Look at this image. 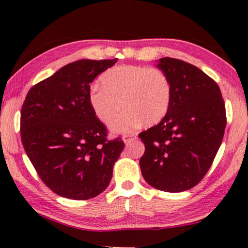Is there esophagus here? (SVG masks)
Segmentation results:
<instances>
[{
  "mask_svg": "<svg viewBox=\"0 0 248 248\" xmlns=\"http://www.w3.org/2000/svg\"><path fill=\"white\" fill-rule=\"evenodd\" d=\"M134 139H137V136L136 134H124L123 136V140H124V143H129V142H131V141H133Z\"/></svg>",
  "mask_w": 248,
  "mask_h": 248,
  "instance_id": "obj_1",
  "label": "esophagus"
}]
</instances>
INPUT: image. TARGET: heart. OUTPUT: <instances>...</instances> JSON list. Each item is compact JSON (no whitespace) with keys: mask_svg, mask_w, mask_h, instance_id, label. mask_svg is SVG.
<instances>
[{"mask_svg":"<svg viewBox=\"0 0 248 248\" xmlns=\"http://www.w3.org/2000/svg\"><path fill=\"white\" fill-rule=\"evenodd\" d=\"M93 86L89 103L95 116L104 124L115 118L123 106L127 109L110 128L114 132H130L143 123L158 124L170 110L171 85L167 75L157 68L144 65H118L99 78Z\"/></svg>","mask_w":248,"mask_h":248,"instance_id":"b5f03b06","label":"heart"}]
</instances>
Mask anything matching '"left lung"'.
<instances>
[{"mask_svg": "<svg viewBox=\"0 0 248 248\" xmlns=\"http://www.w3.org/2000/svg\"><path fill=\"white\" fill-rule=\"evenodd\" d=\"M157 66L170 79L171 100L161 123L139 134L145 145L141 173L158 190L180 192L212 165L224 136L225 104L215 79L197 66L169 57Z\"/></svg>", "mask_w": 248, "mask_h": 248, "instance_id": "8db88e82", "label": "left lung"}]
</instances>
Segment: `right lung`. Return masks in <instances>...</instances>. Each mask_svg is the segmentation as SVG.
Masks as SVG:
<instances>
[{"instance_id": "add662e5", "label": "right lung", "mask_w": 248, "mask_h": 248, "mask_svg": "<svg viewBox=\"0 0 248 248\" xmlns=\"http://www.w3.org/2000/svg\"><path fill=\"white\" fill-rule=\"evenodd\" d=\"M114 60H78L28 91L20 111V138L27 156L54 194L74 200L106 189L124 148L107 139V128L92 110L90 84Z\"/></svg>"}]
</instances>
